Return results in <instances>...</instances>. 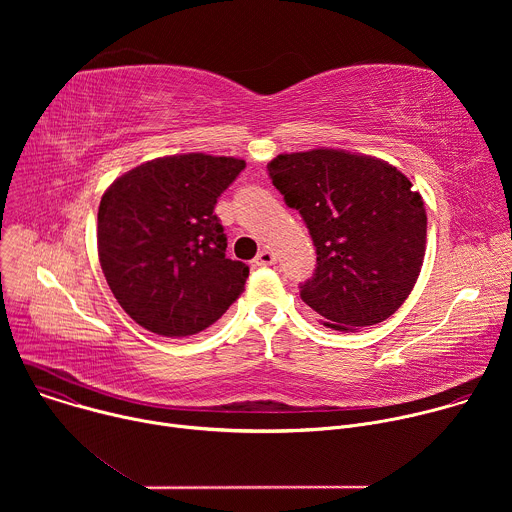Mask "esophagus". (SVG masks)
<instances>
[{"label":"esophagus","instance_id":"34e87169","mask_svg":"<svg viewBox=\"0 0 512 512\" xmlns=\"http://www.w3.org/2000/svg\"><path fill=\"white\" fill-rule=\"evenodd\" d=\"M275 261H277V259H275V255H273L269 249H261L259 255L255 257V263L261 265V267H269V265H273Z\"/></svg>","mask_w":512,"mask_h":512}]
</instances>
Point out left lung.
<instances>
[{
  "mask_svg": "<svg viewBox=\"0 0 512 512\" xmlns=\"http://www.w3.org/2000/svg\"><path fill=\"white\" fill-rule=\"evenodd\" d=\"M267 170L316 247L302 302L340 332L393 316L425 255L427 214L411 180L379 158L328 148L279 154Z\"/></svg>",
  "mask_w": 512,
  "mask_h": 512,
  "instance_id": "1",
  "label": "left lung"
}]
</instances>
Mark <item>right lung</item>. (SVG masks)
Returning <instances> with one entry per match:
<instances>
[{
	"instance_id": "1",
	"label": "right lung",
	"mask_w": 512,
	"mask_h": 512,
	"mask_svg": "<svg viewBox=\"0 0 512 512\" xmlns=\"http://www.w3.org/2000/svg\"><path fill=\"white\" fill-rule=\"evenodd\" d=\"M245 170L225 156L182 154L145 162L103 194L97 247L119 306L145 330L198 334L241 296L249 267L227 259L216 198Z\"/></svg>"
}]
</instances>
